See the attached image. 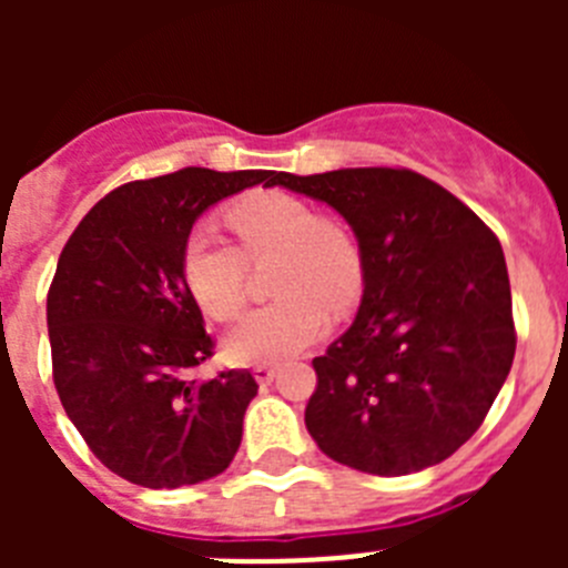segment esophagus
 <instances>
[{
	"mask_svg": "<svg viewBox=\"0 0 568 568\" xmlns=\"http://www.w3.org/2000/svg\"><path fill=\"white\" fill-rule=\"evenodd\" d=\"M275 373H278V369H275V364H255L253 366V378L258 381V384H270V381L275 378Z\"/></svg>",
	"mask_w": 568,
	"mask_h": 568,
	"instance_id": "obj_1",
	"label": "esophagus"
}]
</instances>
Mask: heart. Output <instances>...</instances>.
I'll return each instance as SVG.
<instances>
[{
    "mask_svg": "<svg viewBox=\"0 0 568 568\" xmlns=\"http://www.w3.org/2000/svg\"><path fill=\"white\" fill-rule=\"evenodd\" d=\"M239 247L195 227L184 241L182 273L199 307L215 321L239 318L247 304V261L278 255L273 295L227 338L233 361H281L313 346L327 333L329 315L346 313L364 290V255L358 241L333 215L298 195L258 190L227 210Z\"/></svg>",
    "mask_w": 568,
    "mask_h": 568,
    "instance_id": "b5f03b06",
    "label": "heart"
}]
</instances>
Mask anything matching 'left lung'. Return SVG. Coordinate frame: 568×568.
Segmentation results:
<instances>
[{
  "mask_svg": "<svg viewBox=\"0 0 568 568\" xmlns=\"http://www.w3.org/2000/svg\"><path fill=\"white\" fill-rule=\"evenodd\" d=\"M344 215L364 255L353 327L313 358L310 435L369 475L440 464L478 433L515 358L504 250L478 215L406 168L273 173Z\"/></svg>",
  "mask_w": 568,
  "mask_h": 568,
  "instance_id": "8db88e82",
  "label": "left lung"
}]
</instances>
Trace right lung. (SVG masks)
<instances>
[{
	"label": "right lung",
	"mask_w": 568,
	"mask_h": 568,
	"mask_svg": "<svg viewBox=\"0 0 568 568\" xmlns=\"http://www.w3.org/2000/svg\"><path fill=\"white\" fill-rule=\"evenodd\" d=\"M267 170L184 168L128 182L70 233L48 290L53 384L90 453L119 478L179 489L215 478L241 444L250 369H190L215 341L182 273L193 222Z\"/></svg>",
	"instance_id": "add662e5"
}]
</instances>
